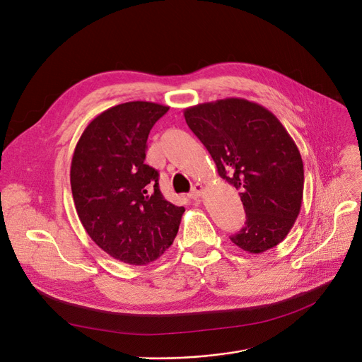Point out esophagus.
I'll list each match as a JSON object with an SVG mask.
<instances>
[{"label": "esophagus", "mask_w": 362, "mask_h": 362, "mask_svg": "<svg viewBox=\"0 0 362 362\" xmlns=\"http://www.w3.org/2000/svg\"><path fill=\"white\" fill-rule=\"evenodd\" d=\"M204 192H205V187H204V185L197 183V185L194 186V189H192V192H191V198H194V199H199V198H202Z\"/></svg>", "instance_id": "obj_1"}]
</instances>
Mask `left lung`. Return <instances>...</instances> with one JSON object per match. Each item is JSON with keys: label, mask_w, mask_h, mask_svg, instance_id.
<instances>
[{"label": "left lung", "mask_w": 362, "mask_h": 362, "mask_svg": "<svg viewBox=\"0 0 362 362\" xmlns=\"http://www.w3.org/2000/svg\"><path fill=\"white\" fill-rule=\"evenodd\" d=\"M183 116L220 177L239 191L246 221L230 240L250 254L274 248L293 227L303 197V163L288 130L272 111L243 98L187 107Z\"/></svg>", "instance_id": "1"}]
</instances>
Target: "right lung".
<instances>
[{"label": "right lung", "instance_id": "obj_1", "mask_svg": "<svg viewBox=\"0 0 362 362\" xmlns=\"http://www.w3.org/2000/svg\"><path fill=\"white\" fill-rule=\"evenodd\" d=\"M168 108L114 105L89 122L73 152L70 185L82 226L104 252L130 265L160 258L185 213L164 198L158 171L144 163L149 132Z\"/></svg>", "mask_w": 362, "mask_h": 362}]
</instances>
